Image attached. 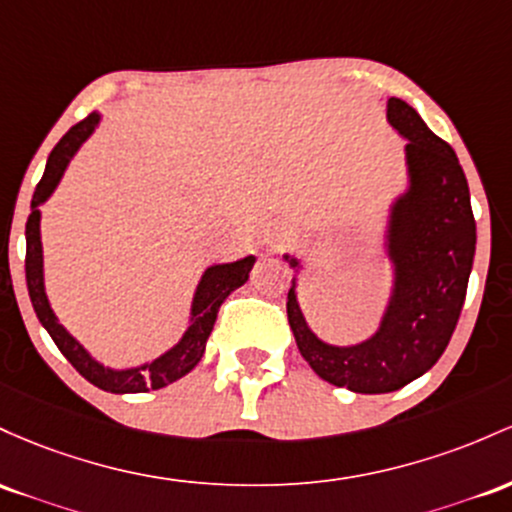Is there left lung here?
Listing matches in <instances>:
<instances>
[{"label": "left lung", "mask_w": 512, "mask_h": 512, "mask_svg": "<svg viewBox=\"0 0 512 512\" xmlns=\"http://www.w3.org/2000/svg\"><path fill=\"white\" fill-rule=\"evenodd\" d=\"M387 118L409 140V191L389 215L394 292L380 331L358 346H329L304 321L295 283L287 292V321L302 358L321 380L358 394L396 392L438 363L462 314L476 251L472 200L455 149L406 101L389 99Z\"/></svg>", "instance_id": "left-lung-1"}]
</instances>
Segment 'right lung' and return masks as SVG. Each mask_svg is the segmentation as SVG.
<instances>
[{
	"label": "right lung",
	"instance_id": "add662e5",
	"mask_svg": "<svg viewBox=\"0 0 512 512\" xmlns=\"http://www.w3.org/2000/svg\"><path fill=\"white\" fill-rule=\"evenodd\" d=\"M96 123H99V113H91V116L84 118L82 123H77L74 128L67 130V135L62 137L53 152H50L43 179L38 181L36 193H33V210L26 222V285L40 324L45 326V331L50 333V338H53L55 346L60 348V353L70 360L74 370H77L84 380H89L94 387L103 389V392L140 394L149 392V389H162L166 384L181 380L183 375H188V372L200 363V358H203L205 353V343H208L212 326H215L217 312H220V304L225 302L237 287H241L249 280V271L251 266H254L256 258L246 256L241 258V261L222 263V266H212L205 271L193 297L191 326L183 333L181 341L171 350H166L162 358L152 360V363L142 367H132V370H108V367L96 363V360L74 341L70 333L62 329V324L57 321L53 309H50L48 297H45L43 246H40L38 210V205L43 203V200H48V195L55 191V186L60 183L67 164H70V159L74 157V152H77L79 145L94 132Z\"/></svg>",
	"mask_w": 512,
	"mask_h": 512
}]
</instances>
